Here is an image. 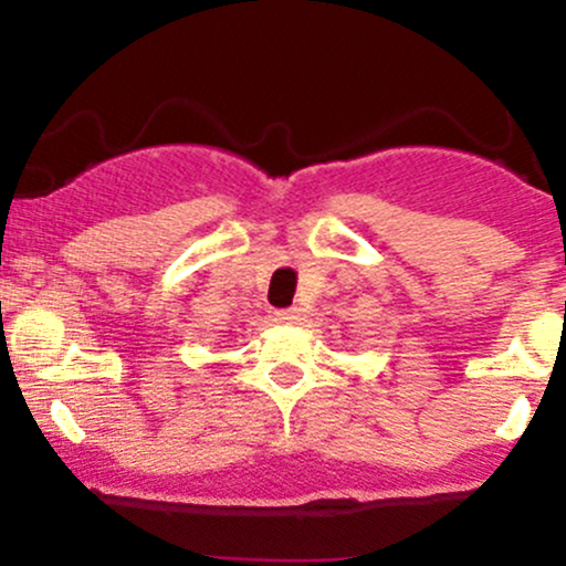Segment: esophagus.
Segmentation results:
<instances>
[{"label":"esophagus","mask_w":566,"mask_h":566,"mask_svg":"<svg viewBox=\"0 0 566 566\" xmlns=\"http://www.w3.org/2000/svg\"><path fill=\"white\" fill-rule=\"evenodd\" d=\"M276 319L279 322H297L301 319V308H297V305H290V308H279L276 311Z\"/></svg>","instance_id":"obj_1"}]
</instances>
